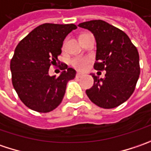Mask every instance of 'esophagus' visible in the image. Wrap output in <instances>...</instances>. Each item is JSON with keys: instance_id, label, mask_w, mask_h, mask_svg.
Returning <instances> with one entry per match:
<instances>
[{"instance_id": "obj_1", "label": "esophagus", "mask_w": 151, "mask_h": 151, "mask_svg": "<svg viewBox=\"0 0 151 151\" xmlns=\"http://www.w3.org/2000/svg\"><path fill=\"white\" fill-rule=\"evenodd\" d=\"M76 77H77V78H81V77H83V74L82 73H77Z\"/></svg>"}]
</instances>
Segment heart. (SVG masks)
Returning <instances> with one entry per match:
<instances>
[{
  "instance_id": "1",
  "label": "heart",
  "mask_w": 151,
  "mask_h": 151,
  "mask_svg": "<svg viewBox=\"0 0 151 151\" xmlns=\"http://www.w3.org/2000/svg\"><path fill=\"white\" fill-rule=\"evenodd\" d=\"M88 60L86 58H75L72 61V64L76 68L83 70L88 65Z\"/></svg>"
}]
</instances>
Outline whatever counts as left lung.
I'll return each mask as SVG.
<instances>
[{"label": "left lung", "mask_w": 151, "mask_h": 151, "mask_svg": "<svg viewBox=\"0 0 151 151\" xmlns=\"http://www.w3.org/2000/svg\"><path fill=\"white\" fill-rule=\"evenodd\" d=\"M89 30L96 41V70H105V78L91 73L94 84L86 94L96 106L115 108L125 102L134 91L140 73L138 50L121 29L102 20L79 23Z\"/></svg>", "instance_id": "left-lung-1"}]
</instances>
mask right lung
<instances>
[{
  "instance_id": "add662e5",
  "label": "right lung",
  "mask_w": 151,
  "mask_h": 151,
  "mask_svg": "<svg viewBox=\"0 0 151 151\" xmlns=\"http://www.w3.org/2000/svg\"><path fill=\"white\" fill-rule=\"evenodd\" d=\"M74 24L44 23L38 26L17 45L11 60L12 85L23 104L31 110L46 113L63 101L67 83L76 71L65 65L59 77L49 75L62 53L63 41Z\"/></svg>"
}]
</instances>
